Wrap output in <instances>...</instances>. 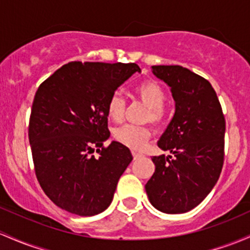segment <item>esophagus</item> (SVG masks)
<instances>
[{"mask_svg": "<svg viewBox=\"0 0 250 250\" xmlns=\"http://www.w3.org/2000/svg\"><path fill=\"white\" fill-rule=\"evenodd\" d=\"M141 154H139V153H135V152H133V158H134V160H138L139 158H141Z\"/></svg>", "mask_w": 250, "mask_h": 250, "instance_id": "esophagus-1", "label": "esophagus"}]
</instances>
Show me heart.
Returning <instances> with one entry per match:
<instances>
[{
	"instance_id": "obj_1",
	"label": "heart",
	"mask_w": 250,
	"mask_h": 250,
	"mask_svg": "<svg viewBox=\"0 0 250 250\" xmlns=\"http://www.w3.org/2000/svg\"><path fill=\"white\" fill-rule=\"evenodd\" d=\"M135 95L145 105L147 111L145 114V122H150L155 127H160L166 120V110L164 103L166 94L163 86L153 79L142 82L135 87ZM125 101L120 94H112L106 103V114L114 122H120L125 116ZM114 140L123 146L134 150L142 149L150 139V129L147 125H123L112 131Z\"/></svg>"
}]
</instances>
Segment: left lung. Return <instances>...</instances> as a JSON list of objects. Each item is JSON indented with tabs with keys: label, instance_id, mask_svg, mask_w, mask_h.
Listing matches in <instances>:
<instances>
[{
	"label": "left lung",
	"instance_id": "1",
	"mask_svg": "<svg viewBox=\"0 0 250 250\" xmlns=\"http://www.w3.org/2000/svg\"><path fill=\"white\" fill-rule=\"evenodd\" d=\"M171 87L174 116L158 141L173 154L153 156L155 172L146 186L149 202L166 213L196 208L217 183L224 161L226 119L209 81L179 65L152 66Z\"/></svg>",
	"mask_w": 250,
	"mask_h": 250
}]
</instances>
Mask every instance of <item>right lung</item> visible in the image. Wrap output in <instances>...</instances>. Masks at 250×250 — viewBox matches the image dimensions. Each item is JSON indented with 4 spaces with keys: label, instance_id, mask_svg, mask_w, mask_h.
<instances>
[{
    "label": "right lung",
    "instance_id": "1",
    "mask_svg": "<svg viewBox=\"0 0 250 250\" xmlns=\"http://www.w3.org/2000/svg\"><path fill=\"white\" fill-rule=\"evenodd\" d=\"M135 72V62H71L38 87L28 139L38 182L57 207L94 216L110 205L133 155L116 141L103 145L110 136L106 103Z\"/></svg>",
    "mask_w": 250,
    "mask_h": 250
}]
</instances>
